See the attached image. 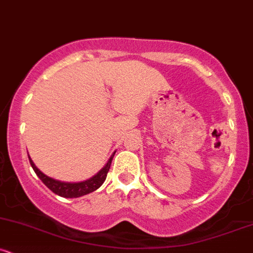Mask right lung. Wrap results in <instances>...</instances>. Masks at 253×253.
<instances>
[{"label": "right lung", "mask_w": 253, "mask_h": 253, "mask_svg": "<svg viewBox=\"0 0 253 253\" xmlns=\"http://www.w3.org/2000/svg\"><path fill=\"white\" fill-rule=\"evenodd\" d=\"M113 156H115V154H113ZM113 156L111 157L110 160H108L107 164L105 165V168H102L96 175L93 176L91 178H89V180L78 182V183H69V182L56 181L54 180V178L48 177V176H45L44 173L41 172V171L37 169L36 165L34 164V162H32L31 158H29V160L32 169H34L35 172H36V175L39 176L41 181H42L51 192L64 198H78L96 191L99 187H101V184L104 183L106 177H107V172L111 168V163H112Z\"/></svg>", "instance_id": "obj_1"}]
</instances>
